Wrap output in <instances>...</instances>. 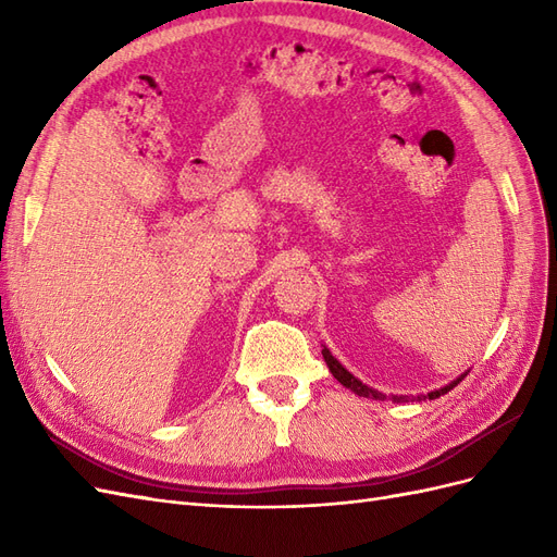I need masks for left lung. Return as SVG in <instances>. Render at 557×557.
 I'll return each instance as SVG.
<instances>
[{"label":"left lung","mask_w":557,"mask_h":557,"mask_svg":"<svg viewBox=\"0 0 557 557\" xmlns=\"http://www.w3.org/2000/svg\"><path fill=\"white\" fill-rule=\"evenodd\" d=\"M323 358H325V362H327V367H330V372H332V376L339 381L342 385H346V387H350L352 393L356 395H360V397H372V399H387V395H383V393H379V391H374V387H369V385H364L360 379H356L352 376L346 367H342V362L336 360L332 352H330V348H325L323 346ZM467 376V372L462 374V376H458L455 381H450L448 385H444V387H440V391H432V393H428V395H418V397H409V395H391V399L393 401H409V399H436V397H442V395H446L448 391H453L455 385H458L462 379Z\"/></svg>","instance_id":"1"}]
</instances>
